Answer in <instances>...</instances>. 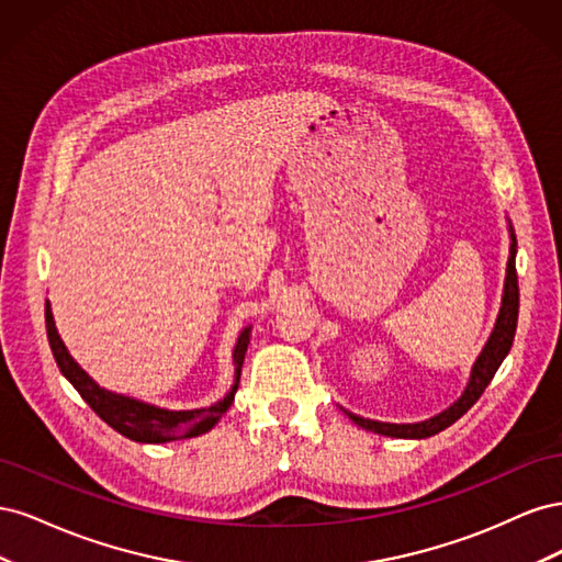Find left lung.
I'll return each mask as SVG.
<instances>
[{
  "label": "left lung",
  "instance_id": "obj_1",
  "mask_svg": "<svg viewBox=\"0 0 562 562\" xmlns=\"http://www.w3.org/2000/svg\"><path fill=\"white\" fill-rule=\"evenodd\" d=\"M508 232H512V250H508V262H506V279H504V295H502V307L497 314L495 330H492L487 345L483 347L481 356L475 359L471 368V378L464 389V394L459 396L448 411L438 413L424 422L415 424H391V422H378V419H366L345 411V415L359 424L361 429L372 431V434H382L391 438H429L436 436L438 431L448 429L450 424H454L459 417H462L469 407L481 398L485 386L495 378V372L499 370L502 361L506 359L508 349L514 345V335H516V323H518V274H516V234L514 227L508 225Z\"/></svg>",
  "mask_w": 562,
  "mask_h": 562
}]
</instances>
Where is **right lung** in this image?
Wrapping results in <instances>:
<instances>
[{
    "mask_svg": "<svg viewBox=\"0 0 562 562\" xmlns=\"http://www.w3.org/2000/svg\"><path fill=\"white\" fill-rule=\"evenodd\" d=\"M46 335L60 372L70 380V384L79 391V396L91 405V411L100 419L108 422L114 431L135 440V443H168V440L192 438V436L211 431L220 422V417L229 411L236 389H239L241 366L250 342V326L244 328L239 339H236V347H234L236 375H234L229 394L223 401L213 403L211 407H196V411H166V407L135 401L124 394H114V391H108L100 384H95L89 378V372H83L79 368V363L63 345L48 302H46Z\"/></svg>",
    "mask_w": 562,
    "mask_h": 562,
    "instance_id": "right-lung-1",
    "label": "right lung"
}]
</instances>
